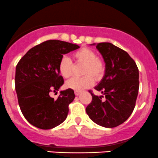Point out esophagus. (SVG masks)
<instances>
[{
	"label": "esophagus",
	"instance_id": "34e87169",
	"mask_svg": "<svg viewBox=\"0 0 158 158\" xmlns=\"http://www.w3.org/2000/svg\"><path fill=\"white\" fill-rule=\"evenodd\" d=\"M74 94H75L76 96H78L80 94H81V91H77V90H75V91H74Z\"/></svg>",
	"mask_w": 158,
	"mask_h": 158
}]
</instances>
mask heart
<instances>
[{
    "label": "heart",
    "mask_w": 158,
    "mask_h": 158,
    "mask_svg": "<svg viewBox=\"0 0 158 158\" xmlns=\"http://www.w3.org/2000/svg\"><path fill=\"white\" fill-rule=\"evenodd\" d=\"M76 62L84 64L83 74H87L82 77H73L67 81L68 88L80 91L88 88L93 85L94 78L98 80L101 77L104 71V63L102 59L97 57L94 51L88 48H82L73 54ZM59 74L64 78H68L72 75L73 64L69 57L64 56L58 64Z\"/></svg>",
    "instance_id": "heart-1"
}]
</instances>
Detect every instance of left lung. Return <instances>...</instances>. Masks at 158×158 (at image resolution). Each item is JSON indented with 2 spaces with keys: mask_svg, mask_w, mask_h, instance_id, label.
<instances>
[{
  "mask_svg": "<svg viewBox=\"0 0 158 158\" xmlns=\"http://www.w3.org/2000/svg\"><path fill=\"white\" fill-rule=\"evenodd\" d=\"M91 45H95L92 44ZM105 62V74L94 87L104 95H92L86 107L89 118L104 127H115L131 116L135 107L139 90V71L135 61L124 50L111 43L96 44Z\"/></svg>",
  "mask_w": 158,
  "mask_h": 158,
  "instance_id": "8db88e82",
  "label": "left lung"
}]
</instances>
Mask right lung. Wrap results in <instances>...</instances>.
<instances>
[{
	"label": "right lung",
	"instance_id": "1",
	"mask_svg": "<svg viewBox=\"0 0 158 158\" xmlns=\"http://www.w3.org/2000/svg\"><path fill=\"white\" fill-rule=\"evenodd\" d=\"M79 48L62 40H47L30 49L17 64L15 90L18 104L24 118L34 127L54 128L68 117V106L75 98L74 90H61L57 100L49 94L64 84L58 71L61 57Z\"/></svg>",
	"mask_w": 158,
	"mask_h": 158
}]
</instances>
